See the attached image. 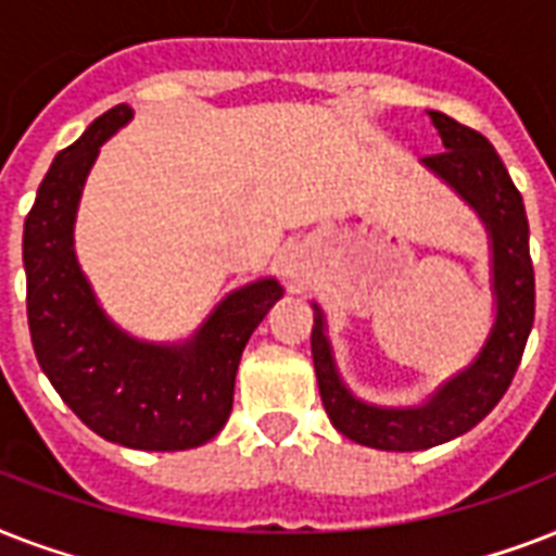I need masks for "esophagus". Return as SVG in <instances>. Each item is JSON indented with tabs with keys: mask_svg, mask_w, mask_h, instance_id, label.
I'll list each match as a JSON object with an SVG mask.
<instances>
[{
	"mask_svg": "<svg viewBox=\"0 0 556 556\" xmlns=\"http://www.w3.org/2000/svg\"><path fill=\"white\" fill-rule=\"evenodd\" d=\"M282 277L291 288H296L308 277V251L305 248H288L282 253Z\"/></svg>",
	"mask_w": 556,
	"mask_h": 556,
	"instance_id": "1",
	"label": "esophagus"
}]
</instances>
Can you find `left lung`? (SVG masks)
Wrapping results in <instances>:
<instances>
[{
	"label": "left lung",
	"instance_id": "8db88e82",
	"mask_svg": "<svg viewBox=\"0 0 556 556\" xmlns=\"http://www.w3.org/2000/svg\"><path fill=\"white\" fill-rule=\"evenodd\" d=\"M427 115L439 129L444 152L424 159L421 164L479 213L491 236V288L496 317L484 346L421 406L366 404L352 395V389L340 378L331 343L326 338L323 308L312 303L314 371L331 424L346 439L364 447L392 453L435 447L473 430L508 392L534 326V265L528 251V216L522 195L484 135L458 124L444 112Z\"/></svg>",
	"mask_w": 556,
	"mask_h": 556
}]
</instances>
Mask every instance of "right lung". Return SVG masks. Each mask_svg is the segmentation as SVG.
Listing matches in <instances>:
<instances>
[{"instance_id":"right-lung-1","label":"right lung","mask_w":556,"mask_h":556,"mask_svg":"<svg viewBox=\"0 0 556 556\" xmlns=\"http://www.w3.org/2000/svg\"><path fill=\"white\" fill-rule=\"evenodd\" d=\"M129 121L126 103L103 112L39 185L22 233L30 343L89 430L132 450H190L230 418L244 343L282 286L265 277L230 291L185 343H147L109 320L74 256V218L100 147Z\"/></svg>"}]
</instances>
